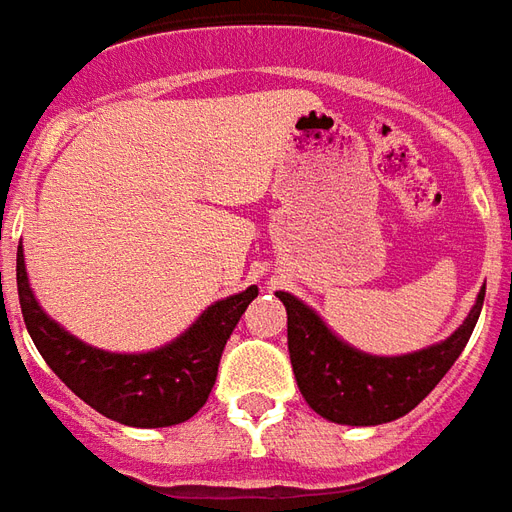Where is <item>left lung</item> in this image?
<instances>
[{
  "label": "left lung",
  "instance_id": "8db88e82",
  "mask_svg": "<svg viewBox=\"0 0 512 512\" xmlns=\"http://www.w3.org/2000/svg\"><path fill=\"white\" fill-rule=\"evenodd\" d=\"M289 316V357L302 398L313 412L338 425H382L404 417L442 382L475 330L486 286L466 319L445 341L409 354H368L327 327L311 305L275 292Z\"/></svg>",
  "mask_w": 512,
  "mask_h": 512
}]
</instances>
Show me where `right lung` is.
I'll return each mask as SVG.
<instances>
[{"label": "right lung", "mask_w": 512, "mask_h": 512, "mask_svg": "<svg viewBox=\"0 0 512 512\" xmlns=\"http://www.w3.org/2000/svg\"><path fill=\"white\" fill-rule=\"evenodd\" d=\"M16 281L26 330L48 368L84 404L130 428L179 425L207 404L223 346L245 308L259 294L256 286H248L245 292L212 302L185 333L166 346L128 354L89 346L40 308L29 286L21 245L16 256Z\"/></svg>", "instance_id": "add662e5"}]
</instances>
